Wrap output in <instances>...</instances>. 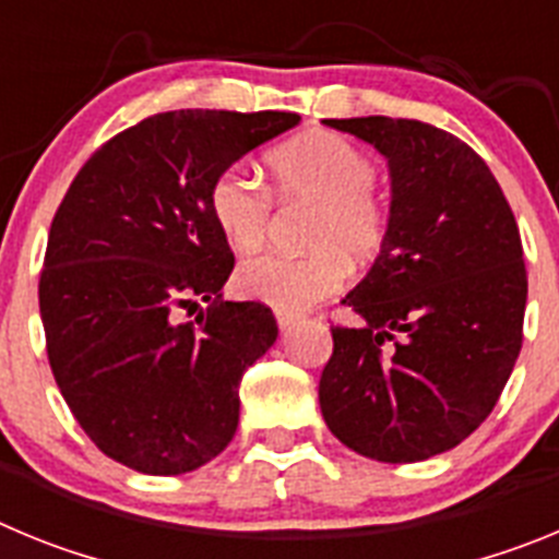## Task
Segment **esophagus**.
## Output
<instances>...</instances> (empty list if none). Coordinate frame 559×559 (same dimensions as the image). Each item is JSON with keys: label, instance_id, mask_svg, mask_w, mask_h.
<instances>
[{"label": "esophagus", "instance_id": "obj_1", "mask_svg": "<svg viewBox=\"0 0 559 559\" xmlns=\"http://www.w3.org/2000/svg\"><path fill=\"white\" fill-rule=\"evenodd\" d=\"M276 324H280V330H290L296 322H299V316L290 313V310H276Z\"/></svg>", "mask_w": 559, "mask_h": 559}]
</instances>
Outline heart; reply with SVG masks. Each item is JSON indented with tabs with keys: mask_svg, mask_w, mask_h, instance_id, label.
I'll list each match as a JSON object with an SVG mask.
<instances>
[{
	"mask_svg": "<svg viewBox=\"0 0 559 559\" xmlns=\"http://www.w3.org/2000/svg\"><path fill=\"white\" fill-rule=\"evenodd\" d=\"M269 173L280 199L316 201L308 226L313 251L249 257L237 269L235 285L276 310H302L344 283L347 260L369 263L383 246L389 218L372 190L378 167L338 133L310 131L271 151ZM210 215L231 249L251 251L269 229L271 195L254 173L226 167L210 187Z\"/></svg>",
	"mask_w": 559,
	"mask_h": 559,
	"instance_id": "b5f03b06",
	"label": "heart"
}]
</instances>
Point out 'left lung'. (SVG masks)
Instances as JSON below:
<instances>
[{
  "instance_id": "1",
  "label": "left lung",
  "mask_w": 559,
  "mask_h": 559,
  "mask_svg": "<svg viewBox=\"0 0 559 559\" xmlns=\"http://www.w3.org/2000/svg\"><path fill=\"white\" fill-rule=\"evenodd\" d=\"M389 162L380 254L341 305L319 380L330 431L378 462L456 448L501 397L523 341L526 269L515 215L490 167L453 133L417 120H324Z\"/></svg>"
}]
</instances>
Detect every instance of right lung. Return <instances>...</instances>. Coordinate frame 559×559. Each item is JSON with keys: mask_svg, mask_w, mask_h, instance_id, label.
<instances>
[{"mask_svg": "<svg viewBox=\"0 0 559 559\" xmlns=\"http://www.w3.org/2000/svg\"><path fill=\"white\" fill-rule=\"evenodd\" d=\"M299 126L285 111H165L81 167L47 240L38 305L49 367L88 439L147 476L212 462L237 431L240 378L276 341L210 215L218 173ZM207 308L195 323L178 310Z\"/></svg>", "mask_w": 559, "mask_h": 559, "instance_id": "1", "label": "right lung"}]
</instances>
